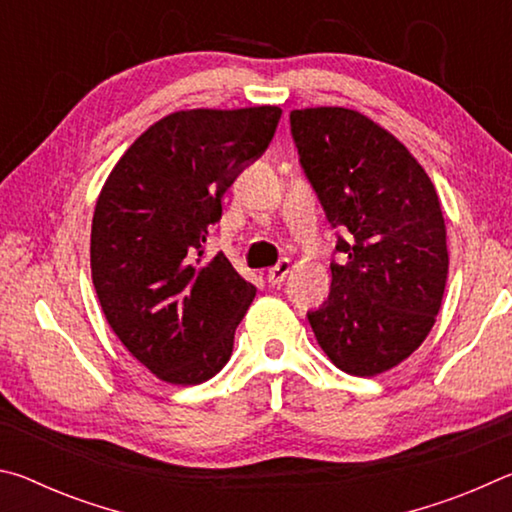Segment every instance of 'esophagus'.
Returning a JSON list of instances; mask_svg holds the SVG:
<instances>
[{
	"instance_id": "1",
	"label": "esophagus",
	"mask_w": 512,
	"mask_h": 512,
	"mask_svg": "<svg viewBox=\"0 0 512 512\" xmlns=\"http://www.w3.org/2000/svg\"><path fill=\"white\" fill-rule=\"evenodd\" d=\"M291 268H293V264L289 262V259H282V262H277L273 268H268V273H266L268 282H271L273 287H280V284L284 282V277L291 273Z\"/></svg>"
}]
</instances>
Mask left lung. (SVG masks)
<instances>
[{
	"instance_id": "left-lung-1",
	"label": "left lung",
	"mask_w": 512,
	"mask_h": 512,
	"mask_svg": "<svg viewBox=\"0 0 512 512\" xmlns=\"http://www.w3.org/2000/svg\"><path fill=\"white\" fill-rule=\"evenodd\" d=\"M291 133L327 221L345 232L332 293L309 325L336 368L375 377L420 348L443 302L449 253L436 187L393 133L357 110H293Z\"/></svg>"
}]
</instances>
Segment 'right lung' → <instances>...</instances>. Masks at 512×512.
Wrapping results in <instances>:
<instances>
[{"label":"right lung","instance_id":"add662e5","mask_svg":"<svg viewBox=\"0 0 512 512\" xmlns=\"http://www.w3.org/2000/svg\"><path fill=\"white\" fill-rule=\"evenodd\" d=\"M277 106L178 110L112 167L94 205L90 268L103 314L126 350L173 386L212 379L255 298L223 253L203 259L221 198L266 151Z\"/></svg>","mask_w":512,"mask_h":512}]
</instances>
